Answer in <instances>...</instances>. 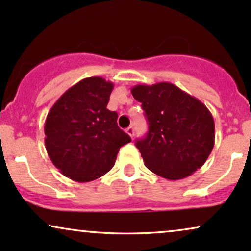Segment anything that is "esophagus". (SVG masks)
Returning a JSON list of instances; mask_svg holds the SVG:
<instances>
[{
  "instance_id": "obj_1",
  "label": "esophagus",
  "mask_w": 251,
  "mask_h": 251,
  "mask_svg": "<svg viewBox=\"0 0 251 251\" xmlns=\"http://www.w3.org/2000/svg\"><path fill=\"white\" fill-rule=\"evenodd\" d=\"M126 133H127L131 138H133V135H134V128L132 127V126H131V127L126 128Z\"/></svg>"
}]
</instances>
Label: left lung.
I'll return each instance as SVG.
<instances>
[{
    "instance_id": "obj_1",
    "label": "left lung",
    "mask_w": 251,
    "mask_h": 251,
    "mask_svg": "<svg viewBox=\"0 0 251 251\" xmlns=\"http://www.w3.org/2000/svg\"><path fill=\"white\" fill-rule=\"evenodd\" d=\"M131 93L142 102L149 122L148 135L135 143L146 168L170 180L201 169L215 145L208 107L170 82L137 85Z\"/></svg>"
}]
</instances>
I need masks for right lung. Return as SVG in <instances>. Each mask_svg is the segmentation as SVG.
I'll return each instance as SVG.
<instances>
[{
  "label": "right lung",
  "mask_w": 251,
  "mask_h": 251,
  "mask_svg": "<svg viewBox=\"0 0 251 251\" xmlns=\"http://www.w3.org/2000/svg\"><path fill=\"white\" fill-rule=\"evenodd\" d=\"M114 85L100 76L82 79L51 106L45 122V145L51 163L79 183L98 179L113 168L131 138L107 109Z\"/></svg>",
  "instance_id": "add662e5"
}]
</instances>
